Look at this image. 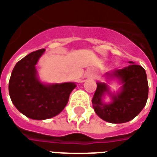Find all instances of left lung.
I'll return each instance as SVG.
<instances>
[{
    "instance_id": "1",
    "label": "left lung",
    "mask_w": 157,
    "mask_h": 157,
    "mask_svg": "<svg viewBox=\"0 0 157 157\" xmlns=\"http://www.w3.org/2000/svg\"><path fill=\"white\" fill-rule=\"evenodd\" d=\"M111 75L121 80L122 91L113 96V101L111 104H104L101 97L108 91V87L105 83H97L93 106L96 114L106 122L125 123L139 114L146 105L149 94L146 72L142 66L132 63L122 70H115Z\"/></svg>"
}]
</instances>
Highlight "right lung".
<instances>
[{
  "instance_id": "add662e5",
  "label": "right lung",
  "mask_w": 157,
  "mask_h": 157,
  "mask_svg": "<svg viewBox=\"0 0 157 157\" xmlns=\"http://www.w3.org/2000/svg\"><path fill=\"white\" fill-rule=\"evenodd\" d=\"M44 52V49L35 51L19 61L8 85L9 95L16 108L26 117L38 120L60 113L76 87L72 82L46 86L38 82L35 65Z\"/></svg>"
}]
</instances>
